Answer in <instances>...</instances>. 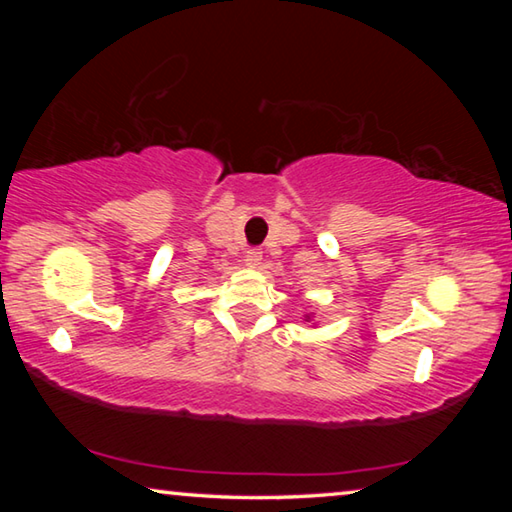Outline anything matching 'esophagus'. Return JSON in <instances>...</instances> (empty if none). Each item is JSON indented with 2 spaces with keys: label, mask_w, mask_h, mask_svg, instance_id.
Listing matches in <instances>:
<instances>
[{
  "label": "esophagus",
  "mask_w": 512,
  "mask_h": 512,
  "mask_svg": "<svg viewBox=\"0 0 512 512\" xmlns=\"http://www.w3.org/2000/svg\"><path fill=\"white\" fill-rule=\"evenodd\" d=\"M244 264H246L248 268H257L259 264H262V250H257V248H250V250H246V255H244Z\"/></svg>",
  "instance_id": "obj_1"
}]
</instances>
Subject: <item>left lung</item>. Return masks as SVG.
Instances as JSON below:
<instances>
[{
  "instance_id": "obj_1",
  "label": "left lung",
  "mask_w": 512,
  "mask_h": 512,
  "mask_svg": "<svg viewBox=\"0 0 512 512\" xmlns=\"http://www.w3.org/2000/svg\"><path fill=\"white\" fill-rule=\"evenodd\" d=\"M307 318H309V316H307Z\"/></svg>"
}]
</instances>
